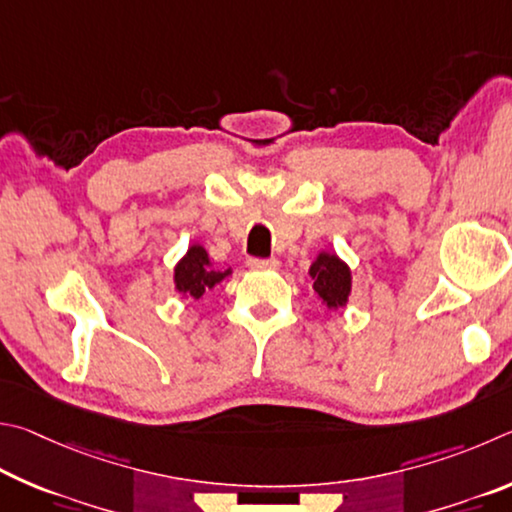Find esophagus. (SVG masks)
<instances>
[{
	"instance_id": "obj_1",
	"label": "esophagus",
	"mask_w": 512,
	"mask_h": 512,
	"mask_svg": "<svg viewBox=\"0 0 512 512\" xmlns=\"http://www.w3.org/2000/svg\"><path fill=\"white\" fill-rule=\"evenodd\" d=\"M247 265L251 270H276L279 261H276V258H249Z\"/></svg>"
}]
</instances>
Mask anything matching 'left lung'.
Returning <instances> with one entry per match:
<instances>
[{
    "mask_svg": "<svg viewBox=\"0 0 512 512\" xmlns=\"http://www.w3.org/2000/svg\"><path fill=\"white\" fill-rule=\"evenodd\" d=\"M312 290L328 310L344 308L351 297V270L337 254L321 251L310 265Z\"/></svg>",
    "mask_w": 512,
    "mask_h": 512,
    "instance_id": "8db88e82",
    "label": "left lung"
}]
</instances>
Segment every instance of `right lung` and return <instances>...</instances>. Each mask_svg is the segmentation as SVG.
<instances>
[{
    "mask_svg": "<svg viewBox=\"0 0 512 512\" xmlns=\"http://www.w3.org/2000/svg\"><path fill=\"white\" fill-rule=\"evenodd\" d=\"M229 274L231 267H227V270H215L206 249L202 245H191L182 261L175 265V290L184 294V297L202 299L206 290L215 288Z\"/></svg>",
    "mask_w": 512,
    "mask_h": 512,
    "instance_id": "1",
    "label": "right lung"
}]
</instances>
